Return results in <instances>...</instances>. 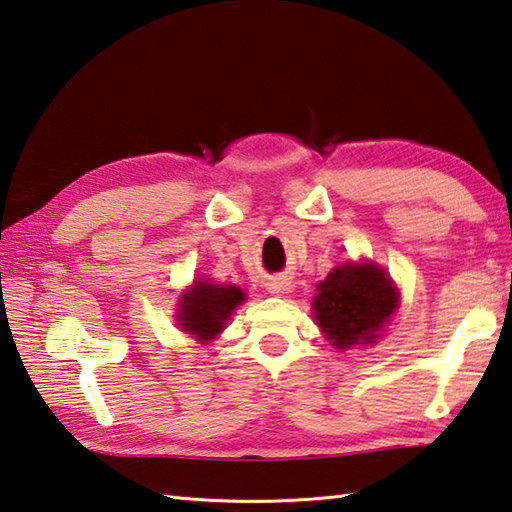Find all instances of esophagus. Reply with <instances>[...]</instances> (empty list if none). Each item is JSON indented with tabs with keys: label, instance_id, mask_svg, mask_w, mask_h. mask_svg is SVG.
Returning a JSON list of instances; mask_svg holds the SVG:
<instances>
[{
	"label": "esophagus",
	"instance_id": "obj_1",
	"mask_svg": "<svg viewBox=\"0 0 512 512\" xmlns=\"http://www.w3.org/2000/svg\"><path fill=\"white\" fill-rule=\"evenodd\" d=\"M288 288V282H286V279H282V277H277V279H270V282H268V290H270V293H284V290Z\"/></svg>",
	"mask_w": 512,
	"mask_h": 512
}]
</instances>
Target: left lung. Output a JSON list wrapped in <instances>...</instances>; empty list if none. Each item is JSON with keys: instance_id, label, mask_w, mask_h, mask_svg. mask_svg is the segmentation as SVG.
<instances>
[{"instance_id": "obj_1", "label": "left lung", "mask_w": 512, "mask_h": 512, "mask_svg": "<svg viewBox=\"0 0 512 512\" xmlns=\"http://www.w3.org/2000/svg\"><path fill=\"white\" fill-rule=\"evenodd\" d=\"M317 290V326L339 350L373 342L399 302L393 282L375 264L339 266Z\"/></svg>"}]
</instances>
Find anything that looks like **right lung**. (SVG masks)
<instances>
[{
  "label": "right lung",
  "instance_id": "1",
  "mask_svg": "<svg viewBox=\"0 0 512 512\" xmlns=\"http://www.w3.org/2000/svg\"><path fill=\"white\" fill-rule=\"evenodd\" d=\"M246 295L237 286H215L197 282L190 293L182 297L179 306V326L199 342L213 339L224 328L230 313L242 304Z\"/></svg>",
  "mask_w": 512,
  "mask_h": 512
}]
</instances>
